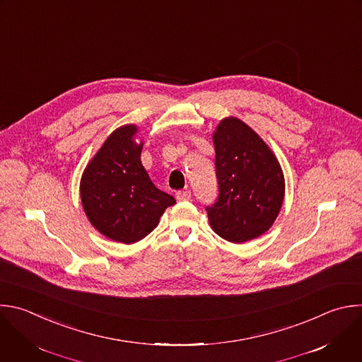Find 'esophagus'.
Wrapping results in <instances>:
<instances>
[{"label": "esophagus", "instance_id": "1", "mask_svg": "<svg viewBox=\"0 0 362 362\" xmlns=\"http://www.w3.org/2000/svg\"><path fill=\"white\" fill-rule=\"evenodd\" d=\"M192 197V193H190V190H179L177 193H176V199L179 200V202H185V200H189Z\"/></svg>", "mask_w": 362, "mask_h": 362}]
</instances>
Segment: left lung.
I'll return each mask as SVG.
<instances>
[{
	"mask_svg": "<svg viewBox=\"0 0 362 362\" xmlns=\"http://www.w3.org/2000/svg\"><path fill=\"white\" fill-rule=\"evenodd\" d=\"M218 197L207 206L210 226L231 243L266 233L284 199V175L266 142L243 120L224 117L213 134Z\"/></svg>",
	"mask_w": 362,
	"mask_h": 362,
	"instance_id": "8db88e82",
	"label": "left lung"
}]
</instances>
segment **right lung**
Returning <instances> with one entry per match:
<instances>
[{
  "label": "right lung",
  "instance_id": "obj_1",
  "mask_svg": "<svg viewBox=\"0 0 362 362\" xmlns=\"http://www.w3.org/2000/svg\"><path fill=\"white\" fill-rule=\"evenodd\" d=\"M136 125L113 131L88 163L81 200L92 226L113 242L132 245L146 237L175 197L159 190L141 162Z\"/></svg>",
  "mask_w": 362,
  "mask_h": 362
}]
</instances>
